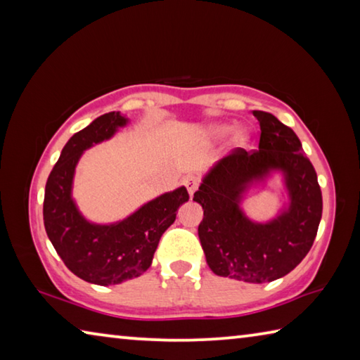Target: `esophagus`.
I'll return each instance as SVG.
<instances>
[{
	"label": "esophagus",
	"instance_id": "1",
	"mask_svg": "<svg viewBox=\"0 0 360 360\" xmlns=\"http://www.w3.org/2000/svg\"><path fill=\"white\" fill-rule=\"evenodd\" d=\"M184 186L187 187V191H188V193L191 195H193V192L197 191L198 188V186H200V179L197 178V176H193V174H191V176H187V178L184 179Z\"/></svg>",
	"mask_w": 360,
	"mask_h": 360
}]
</instances>
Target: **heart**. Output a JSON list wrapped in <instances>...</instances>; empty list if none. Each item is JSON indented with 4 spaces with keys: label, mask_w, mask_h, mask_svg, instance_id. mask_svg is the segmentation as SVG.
Listing matches in <instances>:
<instances>
[{
    "label": "heart",
    "mask_w": 360,
    "mask_h": 360,
    "mask_svg": "<svg viewBox=\"0 0 360 360\" xmlns=\"http://www.w3.org/2000/svg\"><path fill=\"white\" fill-rule=\"evenodd\" d=\"M229 130H230V127L225 125V124L214 125V127H211V129H210V136H214V138L224 136L225 133H229ZM248 138H249V135H248L246 130H243V129L236 130V133H235V141L236 143H238V144H246Z\"/></svg>",
    "instance_id": "obj_1"
}]
</instances>
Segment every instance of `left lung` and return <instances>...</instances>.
Returning <instances> with one entry per match:
<instances>
[{
	"instance_id": "obj_1",
	"label": "left lung",
	"mask_w": 360,
	"mask_h": 360,
	"mask_svg": "<svg viewBox=\"0 0 360 360\" xmlns=\"http://www.w3.org/2000/svg\"><path fill=\"white\" fill-rule=\"evenodd\" d=\"M252 114L260 124L259 149L238 148L219 160L193 193V202L203 208L198 236L211 270L217 276L262 284L288 275L311 249L322 193L294 130L270 112ZM271 171L283 173L290 206L270 223H252L239 208L240 195Z\"/></svg>"
}]
</instances>
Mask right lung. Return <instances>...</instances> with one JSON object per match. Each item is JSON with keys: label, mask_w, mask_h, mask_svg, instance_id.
<instances>
[{"label": "right lung", "mask_w": 360, "mask_h": 360, "mask_svg": "<svg viewBox=\"0 0 360 360\" xmlns=\"http://www.w3.org/2000/svg\"><path fill=\"white\" fill-rule=\"evenodd\" d=\"M129 119L112 111L100 115L70 138L46 182L44 227L65 265L84 281L111 285L138 278L148 270L178 208L188 200L186 187L150 200L124 221L92 224L71 197L75 169L85 149L111 138Z\"/></svg>", "instance_id": "add662e5"}]
</instances>
